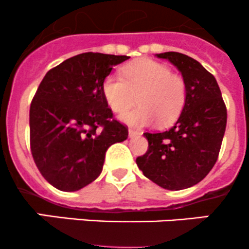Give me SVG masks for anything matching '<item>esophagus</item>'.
<instances>
[{
    "instance_id": "34e87169",
    "label": "esophagus",
    "mask_w": 249,
    "mask_h": 249,
    "mask_svg": "<svg viewBox=\"0 0 249 249\" xmlns=\"http://www.w3.org/2000/svg\"><path fill=\"white\" fill-rule=\"evenodd\" d=\"M141 132L137 131V130H134V129H129V137H136V136H140Z\"/></svg>"
}]
</instances>
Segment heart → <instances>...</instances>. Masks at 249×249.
Segmentation results:
<instances>
[{
    "label": "heart",
    "instance_id": "1",
    "mask_svg": "<svg viewBox=\"0 0 249 249\" xmlns=\"http://www.w3.org/2000/svg\"><path fill=\"white\" fill-rule=\"evenodd\" d=\"M121 76L109 74L102 84V94L113 112H124L136 101L139 107L119 115L131 126H145L157 120L160 126L172 124L184 107L187 85L170 67L150 59L127 64Z\"/></svg>",
    "mask_w": 249,
    "mask_h": 249
}]
</instances>
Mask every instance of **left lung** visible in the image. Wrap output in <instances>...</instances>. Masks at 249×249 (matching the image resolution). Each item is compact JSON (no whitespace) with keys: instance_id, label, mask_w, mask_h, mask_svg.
Masks as SVG:
<instances>
[{"instance_id":"left-lung-1","label":"left lung","mask_w":249,"mask_h":249,"mask_svg":"<svg viewBox=\"0 0 249 249\" xmlns=\"http://www.w3.org/2000/svg\"><path fill=\"white\" fill-rule=\"evenodd\" d=\"M182 73L187 100L175 125L143 136L148 150L136 159L143 175L167 190H182L201 182L214 166L227 127V107L215 78L188 55L157 54Z\"/></svg>"}]
</instances>
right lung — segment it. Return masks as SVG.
Here are the masks:
<instances>
[{"mask_svg": "<svg viewBox=\"0 0 249 249\" xmlns=\"http://www.w3.org/2000/svg\"><path fill=\"white\" fill-rule=\"evenodd\" d=\"M130 56L83 53L47 72L30 107V143L36 166L61 192H77L102 172L107 149L127 139L113 119L102 84Z\"/></svg>", "mask_w": 249, "mask_h": 249, "instance_id": "obj_1", "label": "right lung"}]
</instances>
